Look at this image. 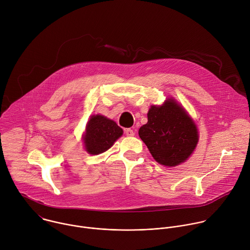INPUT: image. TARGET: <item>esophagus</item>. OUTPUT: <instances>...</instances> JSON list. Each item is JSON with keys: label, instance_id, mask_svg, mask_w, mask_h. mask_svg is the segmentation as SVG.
<instances>
[{"label": "esophagus", "instance_id": "34e87169", "mask_svg": "<svg viewBox=\"0 0 250 250\" xmlns=\"http://www.w3.org/2000/svg\"><path fill=\"white\" fill-rule=\"evenodd\" d=\"M125 132L126 136H133L134 135V131L132 129H130V128L125 129Z\"/></svg>", "mask_w": 250, "mask_h": 250}]
</instances>
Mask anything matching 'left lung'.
Wrapping results in <instances>:
<instances>
[{
  "label": "left lung",
  "mask_w": 250,
  "mask_h": 250,
  "mask_svg": "<svg viewBox=\"0 0 250 250\" xmlns=\"http://www.w3.org/2000/svg\"><path fill=\"white\" fill-rule=\"evenodd\" d=\"M147 118L138 134L153 158L166 167H176L187 161L199 137L188 112L171 97L161 106H151Z\"/></svg>",
  "instance_id": "1"
}]
</instances>
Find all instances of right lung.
Here are the masks:
<instances>
[{
    "mask_svg": "<svg viewBox=\"0 0 250 250\" xmlns=\"http://www.w3.org/2000/svg\"><path fill=\"white\" fill-rule=\"evenodd\" d=\"M123 129L112 120L93 115L88 121L83 134L85 150L91 155H98L111 148L115 141L123 135Z\"/></svg>",
    "mask_w": 250,
    "mask_h": 250,
    "instance_id": "right-lung-1",
    "label": "right lung"
}]
</instances>
